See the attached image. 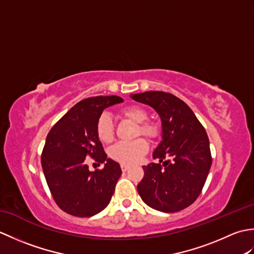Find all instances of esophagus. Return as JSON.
I'll return each mask as SVG.
<instances>
[{"label":"esophagus","mask_w":254,"mask_h":254,"mask_svg":"<svg viewBox=\"0 0 254 254\" xmlns=\"http://www.w3.org/2000/svg\"><path fill=\"white\" fill-rule=\"evenodd\" d=\"M121 169H122V171H127V170L130 169V166L126 165V164H122V165H121Z\"/></svg>","instance_id":"obj_1"}]
</instances>
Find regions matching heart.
<instances>
[{
    "label": "heart",
    "instance_id": "b5f03b06",
    "mask_svg": "<svg viewBox=\"0 0 254 254\" xmlns=\"http://www.w3.org/2000/svg\"><path fill=\"white\" fill-rule=\"evenodd\" d=\"M120 115L130 120L137 126V135L139 133L142 135L149 138H155L158 136L159 128L156 124L146 123L148 113L144 108L139 106H128L120 110ZM97 136L102 143H110L115 136L113 130L112 118L109 113L104 112L97 120L96 124ZM148 145L144 138H137L132 142H120L113 145L109 149V156L121 164H135L142 158V156L147 153Z\"/></svg>",
    "mask_w": 254,
    "mask_h": 254
}]
</instances>
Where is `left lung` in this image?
Masks as SVG:
<instances>
[{"mask_svg":"<svg viewBox=\"0 0 254 254\" xmlns=\"http://www.w3.org/2000/svg\"><path fill=\"white\" fill-rule=\"evenodd\" d=\"M131 98L152 107L161 121V141L153 158L143 166L137 192L145 204L164 213H175L195 201L212 166L205 128L185 101L165 91L133 94Z\"/></svg>","mask_w":254,"mask_h":254,"instance_id":"obj_1","label":"left lung"}]
</instances>
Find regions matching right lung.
<instances>
[{"label": "right lung", "instance_id": "add662e5", "mask_svg": "<svg viewBox=\"0 0 254 254\" xmlns=\"http://www.w3.org/2000/svg\"><path fill=\"white\" fill-rule=\"evenodd\" d=\"M119 96H98L72 107L47 135L41 155L42 170L53 198L64 212L90 217L110 203L122 170L107 158L96 133L97 120L106 108L121 104ZM87 157L104 164L101 171L89 172Z\"/></svg>", "mask_w": 254, "mask_h": 254}]
</instances>
